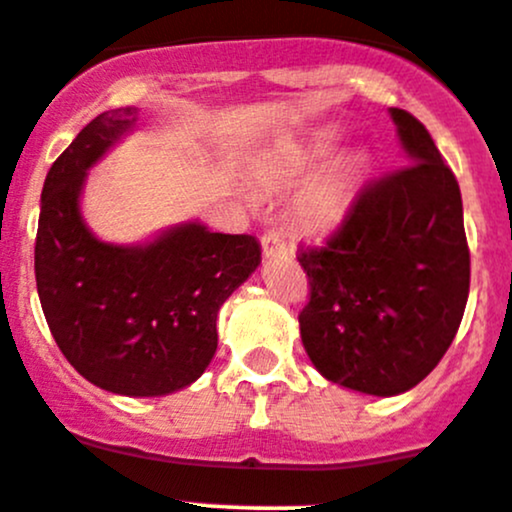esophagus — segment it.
Masks as SVG:
<instances>
[{"instance_id":"esophagus-1","label":"esophagus","mask_w":512,"mask_h":512,"mask_svg":"<svg viewBox=\"0 0 512 512\" xmlns=\"http://www.w3.org/2000/svg\"><path fill=\"white\" fill-rule=\"evenodd\" d=\"M261 249L263 256L283 254V251H286V241H283V236L278 234V231H266V234L261 236Z\"/></svg>"}]
</instances>
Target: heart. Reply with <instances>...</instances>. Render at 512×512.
Here are the masks:
<instances>
[{"mask_svg":"<svg viewBox=\"0 0 512 512\" xmlns=\"http://www.w3.org/2000/svg\"><path fill=\"white\" fill-rule=\"evenodd\" d=\"M333 149H336V136H316V139H311L308 144L288 151V154L281 156L273 166H268V169L263 171V179H266L268 184H281L288 176L298 174V171L308 169V166H313L316 161L326 159ZM348 204H351V186H348V179L343 174H333L316 181L311 189L303 191L301 199H298L296 204V214L306 229L323 231L336 226L338 221L346 216Z\"/></svg>","mask_w":512,"mask_h":512,"instance_id":"heart-1","label":"heart"}]
</instances>
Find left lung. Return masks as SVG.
Listing matches in <instances>:
<instances>
[{
    "label": "left lung",
    "mask_w": 512,
    "mask_h": 512,
    "mask_svg": "<svg viewBox=\"0 0 512 512\" xmlns=\"http://www.w3.org/2000/svg\"><path fill=\"white\" fill-rule=\"evenodd\" d=\"M391 119L408 166L363 186L326 244L298 249L308 358L326 381L383 398L438 366L470 288L458 181L416 116L391 109Z\"/></svg>",
    "instance_id": "1"
}]
</instances>
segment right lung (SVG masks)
I'll list each match as a JSON object with an SVG mask.
<instances>
[{
    "label": "right lung",
    "mask_w": 512,
    "mask_h": 512,
    "mask_svg": "<svg viewBox=\"0 0 512 512\" xmlns=\"http://www.w3.org/2000/svg\"><path fill=\"white\" fill-rule=\"evenodd\" d=\"M136 119V106L104 111L52 164L34 273L67 361L104 391L151 398L181 391L206 371L219 346V308L258 268L261 244L249 234H214L199 221L136 246L96 239L79 206L86 171Z\"/></svg>",
    "instance_id": "1"
}]
</instances>
